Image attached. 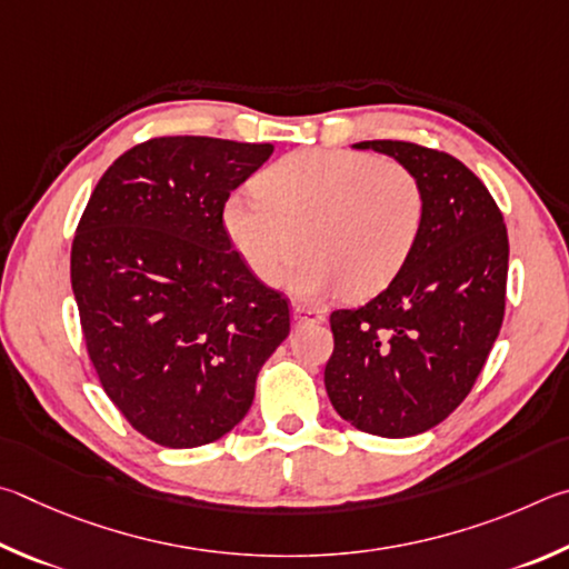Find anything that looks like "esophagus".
Segmentation results:
<instances>
[{"instance_id":"esophagus-1","label":"esophagus","mask_w":569,"mask_h":569,"mask_svg":"<svg viewBox=\"0 0 569 569\" xmlns=\"http://www.w3.org/2000/svg\"><path fill=\"white\" fill-rule=\"evenodd\" d=\"M292 320L297 325H320V322H325V312L312 310V307H305V305H295L292 307Z\"/></svg>"}]
</instances>
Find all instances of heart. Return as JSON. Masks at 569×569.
Segmentation results:
<instances>
[{
  "mask_svg": "<svg viewBox=\"0 0 569 569\" xmlns=\"http://www.w3.org/2000/svg\"><path fill=\"white\" fill-rule=\"evenodd\" d=\"M254 194L222 204V229L259 282L292 277L302 297L342 292L352 300L385 290L420 242L422 179L397 159L347 149H302L254 177ZM303 244H299V239Z\"/></svg>",
  "mask_w": 569,
  "mask_h": 569,
  "instance_id": "1",
  "label": "heart"
}]
</instances>
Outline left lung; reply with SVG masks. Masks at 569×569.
I'll return each mask as SVG.
<instances>
[{
	"mask_svg": "<svg viewBox=\"0 0 569 569\" xmlns=\"http://www.w3.org/2000/svg\"><path fill=\"white\" fill-rule=\"evenodd\" d=\"M412 167L427 212L410 262L357 310L330 315L325 387L377 437L432 430L470 395L505 317L510 242L500 207L460 159L395 139L355 144Z\"/></svg>",
	"mask_w": 569,
	"mask_h": 569,
	"instance_id": "obj_1",
	"label": "left lung"
}]
</instances>
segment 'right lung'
Instances as JSON below:
<instances>
[{
	"label": "right lung",
	"mask_w": 569,
	"mask_h": 569,
	"mask_svg": "<svg viewBox=\"0 0 569 569\" xmlns=\"http://www.w3.org/2000/svg\"><path fill=\"white\" fill-rule=\"evenodd\" d=\"M272 144L154 137L114 159L72 242L89 360L139 435L172 450L242 422L287 335L290 307L249 272L222 229L232 189Z\"/></svg>",
	"instance_id": "obj_1"
}]
</instances>
